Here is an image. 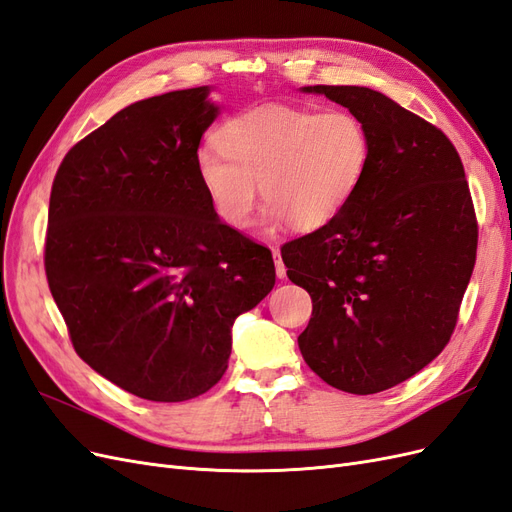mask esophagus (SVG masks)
I'll return each mask as SVG.
<instances>
[{
  "label": "esophagus",
  "mask_w": 512,
  "mask_h": 512,
  "mask_svg": "<svg viewBox=\"0 0 512 512\" xmlns=\"http://www.w3.org/2000/svg\"><path fill=\"white\" fill-rule=\"evenodd\" d=\"M273 258H275V273H277V277H280V280H284V277H286V267H284V262H282L280 250H273Z\"/></svg>",
  "instance_id": "obj_1"
}]
</instances>
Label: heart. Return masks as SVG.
I'll use <instances>...</instances> for the list:
<instances>
[{
    "label": "heart",
    "mask_w": 512,
    "mask_h": 512,
    "mask_svg": "<svg viewBox=\"0 0 512 512\" xmlns=\"http://www.w3.org/2000/svg\"><path fill=\"white\" fill-rule=\"evenodd\" d=\"M217 151L196 158L198 181L218 218L247 230L262 190L269 230L333 222L359 192L371 160L365 123L348 111L267 104L230 117L215 132Z\"/></svg>",
    "instance_id": "b5f03b06"
}]
</instances>
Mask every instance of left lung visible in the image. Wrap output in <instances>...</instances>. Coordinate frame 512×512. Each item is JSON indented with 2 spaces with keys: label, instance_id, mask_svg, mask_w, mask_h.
<instances>
[{
  "label": "left lung",
  "instance_id": "8db88e82",
  "mask_svg": "<svg viewBox=\"0 0 512 512\" xmlns=\"http://www.w3.org/2000/svg\"><path fill=\"white\" fill-rule=\"evenodd\" d=\"M346 106L371 138L367 175L333 222L282 247L312 297L305 363L335 389L374 395L444 350L476 260L478 228L457 149L389 96L356 85L301 87Z\"/></svg>",
  "mask_w": 512,
  "mask_h": 512
}]
</instances>
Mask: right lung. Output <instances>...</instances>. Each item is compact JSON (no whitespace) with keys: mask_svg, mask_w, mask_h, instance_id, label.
Returning a JSON list of instances; mask_svg holds the SVG:
<instances>
[{"mask_svg":"<svg viewBox=\"0 0 512 512\" xmlns=\"http://www.w3.org/2000/svg\"><path fill=\"white\" fill-rule=\"evenodd\" d=\"M211 87L121 108L61 162L44 269L76 354L149 401L207 393L232 324L275 284L265 245L232 230L198 181Z\"/></svg>","mask_w":512,"mask_h":512,"instance_id":"add662e5","label":"right lung"}]
</instances>
